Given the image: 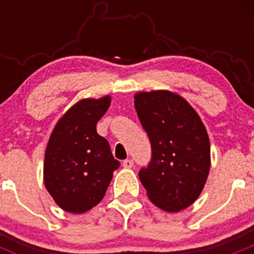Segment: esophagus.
Wrapping results in <instances>:
<instances>
[{"instance_id":"esophagus-1","label":"esophagus","mask_w":254,"mask_h":254,"mask_svg":"<svg viewBox=\"0 0 254 254\" xmlns=\"http://www.w3.org/2000/svg\"><path fill=\"white\" fill-rule=\"evenodd\" d=\"M122 165L125 168H127V169H129V168L133 167V160L132 159H126V160H123Z\"/></svg>"}]
</instances>
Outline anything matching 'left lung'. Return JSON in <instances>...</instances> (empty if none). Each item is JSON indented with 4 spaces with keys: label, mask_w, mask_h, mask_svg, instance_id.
Instances as JSON below:
<instances>
[{
    "label": "left lung",
    "mask_w": 254,
    "mask_h": 254,
    "mask_svg": "<svg viewBox=\"0 0 254 254\" xmlns=\"http://www.w3.org/2000/svg\"><path fill=\"white\" fill-rule=\"evenodd\" d=\"M134 108L151 143V160L138 172L150 201L178 212L198 198L210 172V141L190 103L167 90L137 93Z\"/></svg>",
    "instance_id": "8db88e82"
}]
</instances>
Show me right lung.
<instances>
[{"mask_svg": "<svg viewBox=\"0 0 254 254\" xmlns=\"http://www.w3.org/2000/svg\"><path fill=\"white\" fill-rule=\"evenodd\" d=\"M111 96L82 99L64 113L49 137L44 156V185L62 210L82 214L96 206L118 169L111 146L96 123Z\"/></svg>", "mask_w": 254, "mask_h": 254, "instance_id": "1", "label": "right lung"}]
</instances>
